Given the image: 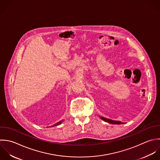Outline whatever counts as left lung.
<instances>
[{
	"mask_svg": "<svg viewBox=\"0 0 160 160\" xmlns=\"http://www.w3.org/2000/svg\"><path fill=\"white\" fill-rule=\"evenodd\" d=\"M100 118L102 120H103V121H105V122H106L108 123H110V124H123V123H122L121 122L112 120H110V119H108V118H105L102 117H100Z\"/></svg>",
	"mask_w": 160,
	"mask_h": 160,
	"instance_id": "1",
	"label": "left lung"
}]
</instances>
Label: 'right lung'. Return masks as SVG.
<instances>
[{"instance_id": "1", "label": "right lung", "mask_w": 160, "mask_h": 160, "mask_svg": "<svg viewBox=\"0 0 160 160\" xmlns=\"http://www.w3.org/2000/svg\"><path fill=\"white\" fill-rule=\"evenodd\" d=\"M62 121H60V122H58L57 123H56V124H55L54 125H53V127H55V126H57V125H58L61 124V123H62Z\"/></svg>"}]
</instances>
